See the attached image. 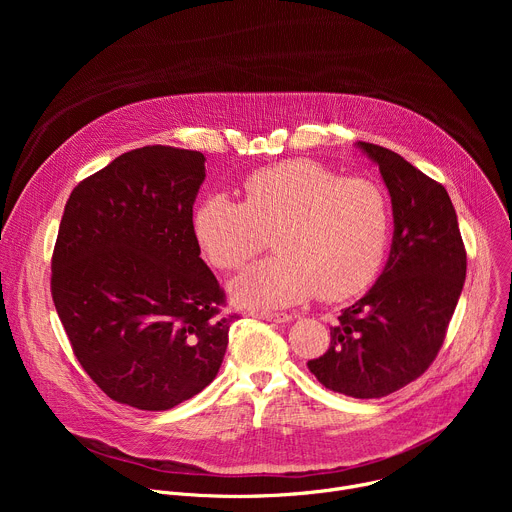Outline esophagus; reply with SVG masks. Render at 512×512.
<instances>
[{"mask_svg":"<svg viewBox=\"0 0 512 512\" xmlns=\"http://www.w3.org/2000/svg\"><path fill=\"white\" fill-rule=\"evenodd\" d=\"M251 316H253V318H261V320H267V322H277V324L289 320V316L283 314V312H255V310H253Z\"/></svg>","mask_w":512,"mask_h":512,"instance_id":"obj_1","label":"esophagus"}]
</instances>
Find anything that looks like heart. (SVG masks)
Returning a JSON list of instances; mask_svg holds the SVG:
<instances>
[{
  "label": "heart",
  "instance_id": "heart-1",
  "mask_svg": "<svg viewBox=\"0 0 512 512\" xmlns=\"http://www.w3.org/2000/svg\"><path fill=\"white\" fill-rule=\"evenodd\" d=\"M198 245L221 269H243L267 249L277 255L235 279L233 298L273 310L320 298L338 302L367 289L387 257L391 204L369 178H340L334 170L291 160L251 174L243 204L206 196L194 210Z\"/></svg>",
  "mask_w": 512,
  "mask_h": 512
}]
</instances>
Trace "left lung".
I'll list each match as a JSON object with an SVG mask.
<instances>
[{
	"instance_id": "8db88e82",
	"label": "left lung",
	"mask_w": 512,
	"mask_h": 512,
	"mask_svg": "<svg viewBox=\"0 0 512 512\" xmlns=\"http://www.w3.org/2000/svg\"><path fill=\"white\" fill-rule=\"evenodd\" d=\"M356 148L389 190L393 243L375 285L340 312L330 348L308 369L334 393L381 399L421 377L440 352L464 287L466 249L442 184L381 145Z\"/></svg>"
}]
</instances>
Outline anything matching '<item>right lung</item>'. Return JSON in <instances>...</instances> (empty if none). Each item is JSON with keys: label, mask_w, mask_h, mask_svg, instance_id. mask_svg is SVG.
Masks as SVG:
<instances>
[{"label": "right lung", "mask_w": 512, "mask_h": 512, "mask_svg": "<svg viewBox=\"0 0 512 512\" xmlns=\"http://www.w3.org/2000/svg\"><path fill=\"white\" fill-rule=\"evenodd\" d=\"M200 152L145 145L72 190L52 255V300L81 367L117 403L166 411L221 369L225 294L200 259Z\"/></svg>", "instance_id": "right-lung-1"}]
</instances>
